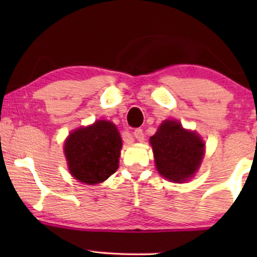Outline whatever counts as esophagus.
<instances>
[{"instance_id":"1","label":"esophagus","mask_w":257,"mask_h":257,"mask_svg":"<svg viewBox=\"0 0 257 257\" xmlns=\"http://www.w3.org/2000/svg\"><path fill=\"white\" fill-rule=\"evenodd\" d=\"M133 136L136 137L137 140H139V142H143V140H144V131H143V128H140V127L136 128L135 132H133Z\"/></svg>"}]
</instances>
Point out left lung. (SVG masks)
<instances>
[{
	"label": "left lung",
	"instance_id": "1",
	"mask_svg": "<svg viewBox=\"0 0 257 257\" xmlns=\"http://www.w3.org/2000/svg\"><path fill=\"white\" fill-rule=\"evenodd\" d=\"M150 142L157 170L164 178L182 182L198 171L205 143L194 132L182 128L179 121H164Z\"/></svg>",
	"mask_w": 257,
	"mask_h": 257
}]
</instances>
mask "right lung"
Masks as SVG:
<instances>
[{
    "instance_id": "obj_1",
    "label": "right lung",
    "mask_w": 257,
    "mask_h": 257,
    "mask_svg": "<svg viewBox=\"0 0 257 257\" xmlns=\"http://www.w3.org/2000/svg\"><path fill=\"white\" fill-rule=\"evenodd\" d=\"M121 145L117 127L110 121L98 120L76 130L64 145L70 173L87 185L105 181L118 170Z\"/></svg>"
}]
</instances>
